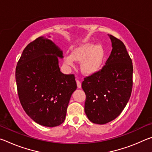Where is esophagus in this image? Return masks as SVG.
<instances>
[{"label": "esophagus", "instance_id": "34e87169", "mask_svg": "<svg viewBox=\"0 0 152 152\" xmlns=\"http://www.w3.org/2000/svg\"><path fill=\"white\" fill-rule=\"evenodd\" d=\"M76 84H77V86H78V88H80L81 86H82V84H81V82L78 80V79H76Z\"/></svg>", "mask_w": 152, "mask_h": 152}]
</instances>
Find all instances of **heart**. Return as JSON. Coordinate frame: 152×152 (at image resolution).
<instances>
[{
  "label": "heart",
  "mask_w": 152,
  "mask_h": 152,
  "mask_svg": "<svg viewBox=\"0 0 152 152\" xmlns=\"http://www.w3.org/2000/svg\"><path fill=\"white\" fill-rule=\"evenodd\" d=\"M105 56L106 53L102 45L86 43L74 49L72 54H66L64 57V63L73 67L75 60L82 61L80 68L82 72L86 75H92L101 70Z\"/></svg>",
  "instance_id": "obj_1"
}]
</instances>
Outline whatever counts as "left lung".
I'll use <instances>...</instances> for the list:
<instances>
[{
    "instance_id": "left-lung-1",
    "label": "left lung",
    "mask_w": 152,
    "mask_h": 152,
    "mask_svg": "<svg viewBox=\"0 0 152 152\" xmlns=\"http://www.w3.org/2000/svg\"><path fill=\"white\" fill-rule=\"evenodd\" d=\"M109 36L113 49L105 65L82 83L86 94L84 111L91 122L100 125L119 116L129 100L133 86V64L125 45Z\"/></svg>"
}]
</instances>
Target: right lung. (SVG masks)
<instances>
[{
	"label": "right lung",
	"instance_id": "right-lung-1",
	"mask_svg": "<svg viewBox=\"0 0 152 152\" xmlns=\"http://www.w3.org/2000/svg\"><path fill=\"white\" fill-rule=\"evenodd\" d=\"M63 57L62 51L52 41L39 37L24 49L16 67L20 104L31 119L45 127H53L64 121L77 88L74 74L60 72L58 58Z\"/></svg>",
	"mask_w": 152,
	"mask_h": 152
}]
</instances>
